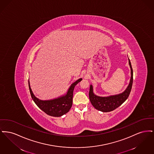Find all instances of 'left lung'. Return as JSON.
Returning <instances> with one entry per match:
<instances>
[{
    "label": "left lung",
    "mask_w": 154,
    "mask_h": 154,
    "mask_svg": "<svg viewBox=\"0 0 154 154\" xmlns=\"http://www.w3.org/2000/svg\"><path fill=\"white\" fill-rule=\"evenodd\" d=\"M128 59L131 70V77L128 87L122 93L107 97L98 96L94 94L92 85H90L89 92V100L96 110L102 112H110L113 111L120 106L129 97L133 84V69L130 59L129 58Z\"/></svg>",
    "instance_id": "obj_1"
}]
</instances>
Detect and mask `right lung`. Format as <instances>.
<instances>
[{"label": "right lung", "mask_w": 154, "mask_h": 154, "mask_svg": "<svg viewBox=\"0 0 154 154\" xmlns=\"http://www.w3.org/2000/svg\"><path fill=\"white\" fill-rule=\"evenodd\" d=\"M81 80L82 79H80L73 82L65 95L48 100H40L34 95L30 88L29 81L28 83L30 95L37 106L45 113L52 117H61L69 112L71 109L73 103L74 88Z\"/></svg>", "instance_id": "1"}]
</instances>
